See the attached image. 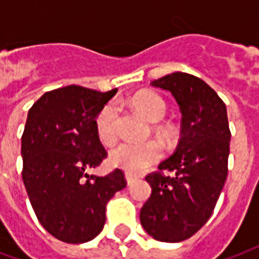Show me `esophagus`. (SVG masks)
<instances>
[{"mask_svg":"<svg viewBox=\"0 0 259 259\" xmlns=\"http://www.w3.org/2000/svg\"><path fill=\"white\" fill-rule=\"evenodd\" d=\"M124 178H126L127 186H132V185H133V183H135L136 180H137V176H135V175H130V174L124 175Z\"/></svg>","mask_w":259,"mask_h":259,"instance_id":"esophagus-1","label":"esophagus"}]
</instances>
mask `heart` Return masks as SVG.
<instances>
[{
  "label": "heart",
  "mask_w": 259,
  "mask_h": 259,
  "mask_svg": "<svg viewBox=\"0 0 259 259\" xmlns=\"http://www.w3.org/2000/svg\"><path fill=\"white\" fill-rule=\"evenodd\" d=\"M133 107L140 112L147 120L158 122L166 112V105L159 96L144 91L139 93L132 100ZM116 124H118V108L116 104L109 102L97 116V133L102 143L111 144L116 139ZM162 155V148L157 141H123L116 146L111 152V162L116 166L129 172L141 174L152 163H155Z\"/></svg>",
  "instance_id": "obj_1"
}]
</instances>
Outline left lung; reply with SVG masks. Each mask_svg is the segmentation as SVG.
<instances>
[{
    "label": "left lung",
    "instance_id": "left-lung-1",
    "mask_svg": "<svg viewBox=\"0 0 259 259\" xmlns=\"http://www.w3.org/2000/svg\"><path fill=\"white\" fill-rule=\"evenodd\" d=\"M169 91L182 112V132L175 152L159 163L161 172L146 178L151 197L140 222L152 239L179 243L198 232L213 212L228 176L229 130L225 102L204 80L175 72L151 81Z\"/></svg>",
    "mask_w": 259,
    "mask_h": 259
}]
</instances>
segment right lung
<instances>
[{
	"instance_id": "add662e5",
	"label": "right lung",
	"mask_w": 259,
	"mask_h": 259,
	"mask_svg": "<svg viewBox=\"0 0 259 259\" xmlns=\"http://www.w3.org/2000/svg\"><path fill=\"white\" fill-rule=\"evenodd\" d=\"M116 91L66 85L42 94L27 113L22 179L38 222L65 243H87L101 233L107 202L126 187L120 169L87 174L107 158L96 119Z\"/></svg>"
}]
</instances>
